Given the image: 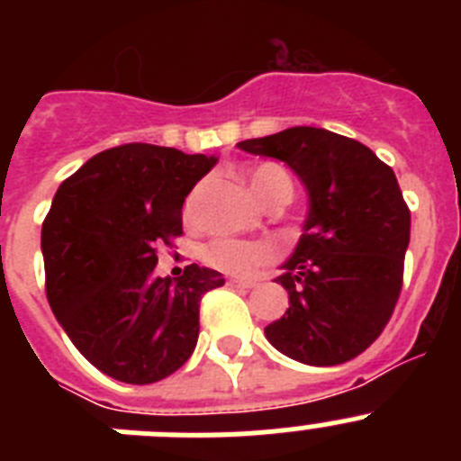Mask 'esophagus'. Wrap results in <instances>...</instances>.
<instances>
[{"instance_id": "34e87169", "label": "esophagus", "mask_w": 461, "mask_h": 461, "mask_svg": "<svg viewBox=\"0 0 461 461\" xmlns=\"http://www.w3.org/2000/svg\"><path fill=\"white\" fill-rule=\"evenodd\" d=\"M230 284L240 288H254L258 281L256 279H247V276H230Z\"/></svg>"}]
</instances>
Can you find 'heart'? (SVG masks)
I'll return each mask as SVG.
<instances>
[{"instance_id":"1","label":"heart","mask_w":461,"mask_h":461,"mask_svg":"<svg viewBox=\"0 0 461 461\" xmlns=\"http://www.w3.org/2000/svg\"><path fill=\"white\" fill-rule=\"evenodd\" d=\"M244 182L249 186L251 195L260 205H286L293 195V182L284 168L275 164H258L244 173ZM203 185L195 186L185 201V221H194L195 207L201 201ZM275 251L266 242H251V240H235V238H219L210 242L203 251V260L207 266L217 270L228 272V275H249L256 267L270 263Z\"/></svg>"}]
</instances>
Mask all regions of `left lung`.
Here are the masks:
<instances>
[{
    "mask_svg": "<svg viewBox=\"0 0 461 461\" xmlns=\"http://www.w3.org/2000/svg\"><path fill=\"white\" fill-rule=\"evenodd\" d=\"M279 158L309 194V214L276 284L288 309L266 328L276 351L313 367L360 356L388 325L402 291L411 212L393 168L367 145L293 126L238 142Z\"/></svg>",
    "mask_w": 461,
    "mask_h": 461,
    "instance_id": "left-lung-1",
    "label": "left lung"
}]
</instances>
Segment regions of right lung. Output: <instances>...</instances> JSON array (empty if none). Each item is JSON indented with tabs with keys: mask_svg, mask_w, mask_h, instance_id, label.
I'll return each mask as SVG.
<instances>
[{
	"mask_svg": "<svg viewBox=\"0 0 461 461\" xmlns=\"http://www.w3.org/2000/svg\"><path fill=\"white\" fill-rule=\"evenodd\" d=\"M217 157L129 142L92 157L59 185L43 228L46 295L73 346L99 372L148 385L198 341L201 297L221 272L154 275L157 247L182 235V205Z\"/></svg>",
	"mask_w": 461,
	"mask_h": 461,
	"instance_id": "right-lung-1",
	"label": "right lung"
}]
</instances>
